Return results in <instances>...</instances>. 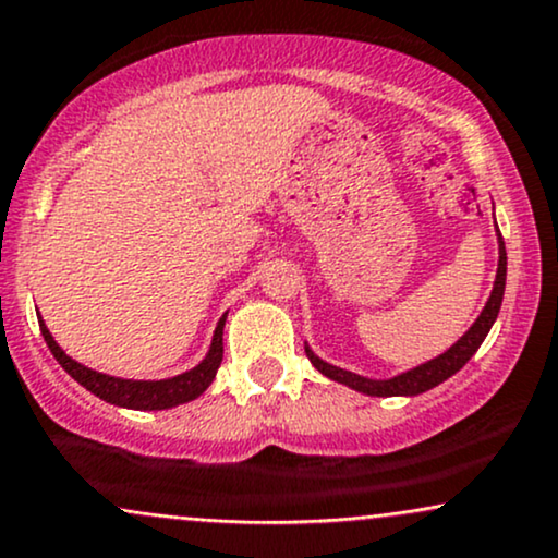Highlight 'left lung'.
Wrapping results in <instances>:
<instances>
[{
	"mask_svg": "<svg viewBox=\"0 0 558 558\" xmlns=\"http://www.w3.org/2000/svg\"><path fill=\"white\" fill-rule=\"evenodd\" d=\"M505 283H507V252H505V241H501V233H499V270H496V283H494L492 299H488V304L481 312V317L475 319V325L465 335H462L458 343L449 348L447 353H441L439 359L428 361V364L413 368V372L400 374V377H395V379L374 381V379L355 377V374H351V372H343V368L325 364V361H319L312 351H306V355H308V361H312V364L317 366L322 374H325V377H330L335 381H343V385L359 389V392H364V395L392 398V395L426 392V389L441 385V381L452 377V374H458L460 368L473 359V353L481 348L483 338H486L488 330H492L496 314H499L501 299H505Z\"/></svg>",
	"mask_w": 558,
	"mask_h": 558,
	"instance_id": "1",
	"label": "left lung"
}]
</instances>
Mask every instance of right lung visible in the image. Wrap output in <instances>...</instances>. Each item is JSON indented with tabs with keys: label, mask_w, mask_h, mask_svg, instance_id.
Wrapping results in <instances>:
<instances>
[{
	"label": "right lung",
	"mask_w": 558,
	"mask_h": 558,
	"mask_svg": "<svg viewBox=\"0 0 558 558\" xmlns=\"http://www.w3.org/2000/svg\"><path fill=\"white\" fill-rule=\"evenodd\" d=\"M41 325V335L49 345V351L53 353V359L62 364V368L70 374L72 379H77L85 389H90L93 395H98L100 400L111 402V405H122V408H134V411H163V408H173L181 405V402H190L203 395L210 381L215 379V372H218L220 361H223V325L226 317L218 322L215 327V338L210 345V353L199 366H194L192 372L179 374L173 379H163V381H132V379H117V377H106V374L93 372L77 361H72L62 348L57 345V340L51 338V332L46 330L44 319L38 322Z\"/></svg>",
	"instance_id": "obj_1"
}]
</instances>
